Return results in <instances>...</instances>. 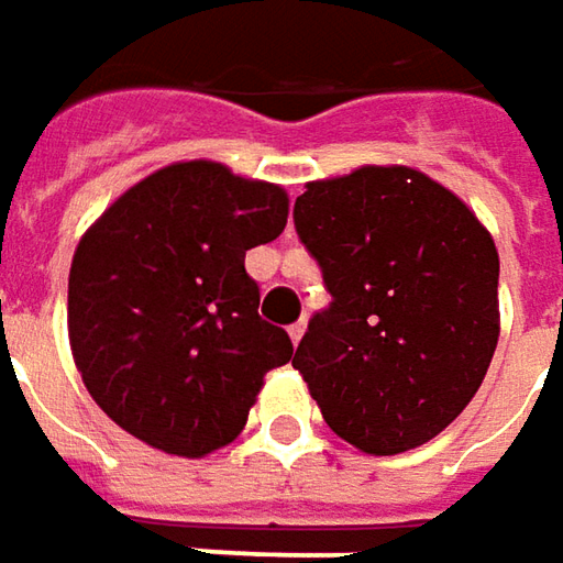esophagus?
<instances>
[{
  "label": "esophagus",
  "instance_id": "esophagus-1",
  "mask_svg": "<svg viewBox=\"0 0 563 563\" xmlns=\"http://www.w3.org/2000/svg\"><path fill=\"white\" fill-rule=\"evenodd\" d=\"M301 335H305V320H298V323H292V327H289V339H292V345H298V342H301Z\"/></svg>",
  "mask_w": 563,
  "mask_h": 563
}]
</instances>
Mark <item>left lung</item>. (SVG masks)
<instances>
[{"label":"left lung","instance_id":"obj_1","mask_svg":"<svg viewBox=\"0 0 563 563\" xmlns=\"http://www.w3.org/2000/svg\"><path fill=\"white\" fill-rule=\"evenodd\" d=\"M292 216L332 296L292 357L327 426L369 456L438 438L499 342L490 231L410 166L308 181Z\"/></svg>","mask_w":563,"mask_h":563}]
</instances>
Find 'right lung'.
<instances>
[{"label":"right lung","instance_id":"obj_1","mask_svg":"<svg viewBox=\"0 0 563 563\" xmlns=\"http://www.w3.org/2000/svg\"><path fill=\"white\" fill-rule=\"evenodd\" d=\"M289 218L280 185L187 159L107 206L73 252L67 335L95 404L132 438L202 459L243 431L274 366L292 357L258 317L246 250Z\"/></svg>","mask_w":563,"mask_h":563}]
</instances>
